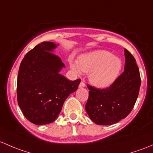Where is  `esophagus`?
Here are the masks:
<instances>
[{
	"instance_id": "obj_1",
	"label": "esophagus",
	"mask_w": 153,
	"mask_h": 153,
	"mask_svg": "<svg viewBox=\"0 0 153 153\" xmlns=\"http://www.w3.org/2000/svg\"><path fill=\"white\" fill-rule=\"evenodd\" d=\"M85 86V84L83 82H81L79 83V88H84Z\"/></svg>"
}]
</instances>
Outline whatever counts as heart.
Listing matches in <instances>:
<instances>
[{
  "mask_svg": "<svg viewBox=\"0 0 153 153\" xmlns=\"http://www.w3.org/2000/svg\"><path fill=\"white\" fill-rule=\"evenodd\" d=\"M70 67L77 74L90 73L89 79L96 87L104 88L113 84L122 68L120 58L108 51H96L79 56L78 62L71 61Z\"/></svg>",
  "mask_w": 153,
  "mask_h": 153,
  "instance_id": "1",
  "label": "heart"
}]
</instances>
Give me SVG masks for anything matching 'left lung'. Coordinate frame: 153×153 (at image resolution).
<instances>
[{
	"mask_svg": "<svg viewBox=\"0 0 153 153\" xmlns=\"http://www.w3.org/2000/svg\"><path fill=\"white\" fill-rule=\"evenodd\" d=\"M123 73L110 87L99 89L88 85L89 97L85 111L100 125L116 124L127 117L134 107L141 86L139 69L134 56L124 49Z\"/></svg>",
	"mask_w": 153,
	"mask_h": 153,
	"instance_id": "1",
	"label": "left lung"
}]
</instances>
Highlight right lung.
<instances>
[{
	"mask_svg": "<svg viewBox=\"0 0 153 153\" xmlns=\"http://www.w3.org/2000/svg\"><path fill=\"white\" fill-rule=\"evenodd\" d=\"M56 46L52 42L38 44L25 55L19 68L18 105L25 117L37 125L54 122L64 102L81 82L70 81L59 74L65 66L53 53Z\"/></svg>",
	"mask_w": 153,
	"mask_h": 153,
	"instance_id": "right-lung-1",
	"label": "right lung"
}]
</instances>
